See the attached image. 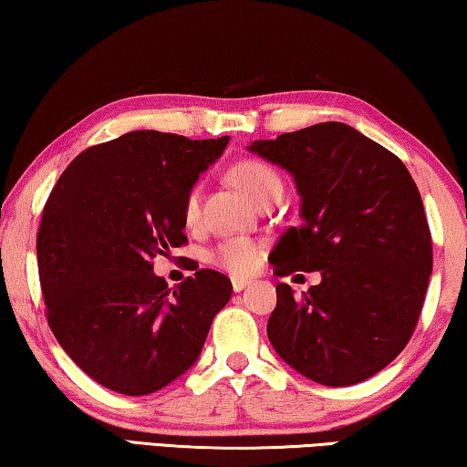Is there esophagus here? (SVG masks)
<instances>
[{"label":"esophagus","mask_w":467,"mask_h":467,"mask_svg":"<svg viewBox=\"0 0 467 467\" xmlns=\"http://www.w3.org/2000/svg\"><path fill=\"white\" fill-rule=\"evenodd\" d=\"M249 283H252V281H247V278H233V289L234 291H243V289H245L247 287V285Z\"/></svg>","instance_id":"obj_1"}]
</instances>
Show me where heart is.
I'll return each mask as SVG.
<instances>
[{
    "mask_svg": "<svg viewBox=\"0 0 467 467\" xmlns=\"http://www.w3.org/2000/svg\"><path fill=\"white\" fill-rule=\"evenodd\" d=\"M231 178L239 189L247 194L255 203H262L264 199L273 192H283L281 176L260 159H243L231 167ZM201 213V184L194 182L189 186L182 199V215L186 224H194ZM207 260L213 266H218L234 276L252 275L262 262V245L245 236H234L215 245Z\"/></svg>",
    "mask_w": 467,
    "mask_h": 467,
    "instance_id": "heart-1",
    "label": "heart"
}]
</instances>
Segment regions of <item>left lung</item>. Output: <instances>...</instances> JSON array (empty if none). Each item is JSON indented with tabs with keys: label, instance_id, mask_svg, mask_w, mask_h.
I'll list each match as a JSON object with an SVG mask.
<instances>
[{
	"label": "left lung",
	"instance_id": "left-lung-1",
	"mask_svg": "<svg viewBox=\"0 0 467 467\" xmlns=\"http://www.w3.org/2000/svg\"><path fill=\"white\" fill-rule=\"evenodd\" d=\"M249 150L294 173L302 197V224L270 255L275 275L323 276L302 297L276 285L270 344L317 384L368 379L409 344L432 275V234L411 173L394 152L337 121Z\"/></svg>",
	"mask_w": 467,
	"mask_h": 467
}]
</instances>
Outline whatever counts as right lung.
<instances>
[{
	"label": "right lung",
	"mask_w": 467,
	"mask_h": 467,
	"mask_svg": "<svg viewBox=\"0 0 467 467\" xmlns=\"http://www.w3.org/2000/svg\"><path fill=\"white\" fill-rule=\"evenodd\" d=\"M228 140L130 131L79 152L46 201L37 268L47 325L113 392L142 396L180 378L231 300V278L218 270L201 268L173 289L152 273L157 255L189 243L184 192Z\"/></svg>",
	"instance_id": "1"
}]
</instances>
